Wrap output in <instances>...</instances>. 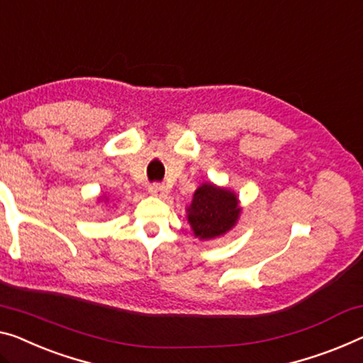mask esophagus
<instances>
[{"label":"esophagus","instance_id":"34e87169","mask_svg":"<svg viewBox=\"0 0 363 363\" xmlns=\"http://www.w3.org/2000/svg\"><path fill=\"white\" fill-rule=\"evenodd\" d=\"M148 192L151 194V196H156V197H163L164 194L167 192V189L163 186V184L161 182H153V184H150V187H148Z\"/></svg>","mask_w":363,"mask_h":363}]
</instances>
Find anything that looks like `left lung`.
<instances>
[{"instance_id": "left-lung-1", "label": "left lung", "mask_w": 363, "mask_h": 363, "mask_svg": "<svg viewBox=\"0 0 363 363\" xmlns=\"http://www.w3.org/2000/svg\"><path fill=\"white\" fill-rule=\"evenodd\" d=\"M189 223L200 240L220 236L236 223L240 207L233 192L218 189L212 184H203L194 194L189 207Z\"/></svg>"}]
</instances>
